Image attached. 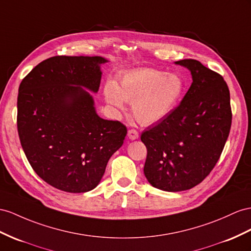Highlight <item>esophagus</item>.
I'll return each mask as SVG.
<instances>
[{
  "label": "esophagus",
  "instance_id": "esophagus-1",
  "mask_svg": "<svg viewBox=\"0 0 251 251\" xmlns=\"http://www.w3.org/2000/svg\"><path fill=\"white\" fill-rule=\"evenodd\" d=\"M127 136L130 140H136L139 138V132L136 129H130V130H128Z\"/></svg>",
  "mask_w": 251,
  "mask_h": 251
}]
</instances>
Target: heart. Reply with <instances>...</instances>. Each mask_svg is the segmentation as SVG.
Here are the masks:
<instances>
[{
  "instance_id": "1",
  "label": "heart",
  "mask_w": 251,
  "mask_h": 251,
  "mask_svg": "<svg viewBox=\"0 0 251 251\" xmlns=\"http://www.w3.org/2000/svg\"><path fill=\"white\" fill-rule=\"evenodd\" d=\"M182 92L183 81L178 75L139 69L122 77L120 86L108 83L105 98L118 110H124L125 101L132 104V112L139 123L151 125L168 117Z\"/></svg>"
}]
</instances>
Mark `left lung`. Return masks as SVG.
<instances>
[{"label": "left lung", "instance_id": "8db88e82", "mask_svg": "<svg viewBox=\"0 0 251 251\" xmlns=\"http://www.w3.org/2000/svg\"><path fill=\"white\" fill-rule=\"evenodd\" d=\"M175 63L190 70L192 85L178 107L141 134L147 149L144 175L152 187L168 192L190 190L210 174L232 121L223 76L195 59Z\"/></svg>", "mask_w": 251, "mask_h": 251}]
</instances>
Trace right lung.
<instances>
[{
	"instance_id": "1",
	"label": "right lung",
	"mask_w": 251,
	"mask_h": 251,
	"mask_svg": "<svg viewBox=\"0 0 251 251\" xmlns=\"http://www.w3.org/2000/svg\"><path fill=\"white\" fill-rule=\"evenodd\" d=\"M100 56H55L43 60L19 87L17 126L31 168L52 187L93 190L127 128L100 118L90 90L99 91Z\"/></svg>"
}]
</instances>
